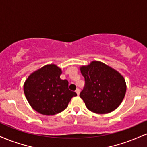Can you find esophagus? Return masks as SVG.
I'll use <instances>...</instances> for the list:
<instances>
[{"label":"esophagus","instance_id":"34e87169","mask_svg":"<svg viewBox=\"0 0 147 147\" xmlns=\"http://www.w3.org/2000/svg\"><path fill=\"white\" fill-rule=\"evenodd\" d=\"M75 92H76V93H77V95H79V93H80V90L77 88V89L75 90Z\"/></svg>","mask_w":147,"mask_h":147}]
</instances>
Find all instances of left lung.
Returning a JSON list of instances; mask_svg holds the SVG:
<instances>
[{
  "instance_id": "8db88e82",
  "label": "left lung",
  "mask_w": 147,
  "mask_h": 147,
  "mask_svg": "<svg viewBox=\"0 0 147 147\" xmlns=\"http://www.w3.org/2000/svg\"><path fill=\"white\" fill-rule=\"evenodd\" d=\"M80 70L85 78V86L79 96L87 108L96 114H107L117 108L126 93L124 77L98 61L82 66Z\"/></svg>"
}]
</instances>
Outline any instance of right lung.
Listing matches in <instances>:
<instances>
[{"instance_id": "obj_1", "label": "right lung", "mask_w": 147, "mask_h": 147, "mask_svg": "<svg viewBox=\"0 0 147 147\" xmlns=\"http://www.w3.org/2000/svg\"><path fill=\"white\" fill-rule=\"evenodd\" d=\"M61 70L55 64L46 65L29 76L24 92L30 105L40 114L55 115L68 107L75 92L68 89V81L60 79Z\"/></svg>"}]
</instances>
